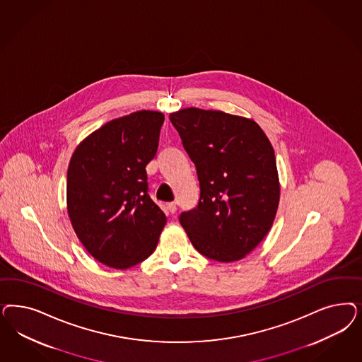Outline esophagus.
<instances>
[{"label": "esophagus", "mask_w": 362, "mask_h": 362, "mask_svg": "<svg viewBox=\"0 0 362 362\" xmlns=\"http://www.w3.org/2000/svg\"><path fill=\"white\" fill-rule=\"evenodd\" d=\"M168 210H169V213L175 214V211H177V205H175V202H169V204H168Z\"/></svg>", "instance_id": "esophagus-1"}]
</instances>
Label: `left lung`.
I'll return each instance as SVG.
<instances>
[{"label":"left lung","mask_w":362,"mask_h":362,"mask_svg":"<svg viewBox=\"0 0 362 362\" xmlns=\"http://www.w3.org/2000/svg\"><path fill=\"white\" fill-rule=\"evenodd\" d=\"M182 145L196 165L197 208L180 222L201 255L233 262L268 234L280 202L276 156L252 118L187 107L170 113Z\"/></svg>","instance_id":"obj_1"}]
</instances>
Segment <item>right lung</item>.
Instances as JSON below:
<instances>
[{"label": "right lung", "mask_w": 362, "mask_h": 362, "mask_svg": "<svg viewBox=\"0 0 362 362\" xmlns=\"http://www.w3.org/2000/svg\"><path fill=\"white\" fill-rule=\"evenodd\" d=\"M161 112L139 110L94 130L71 154L66 208L98 262L128 269L152 255L166 216L148 194L146 165L158 148Z\"/></svg>", "instance_id": "obj_1"}]
</instances>
